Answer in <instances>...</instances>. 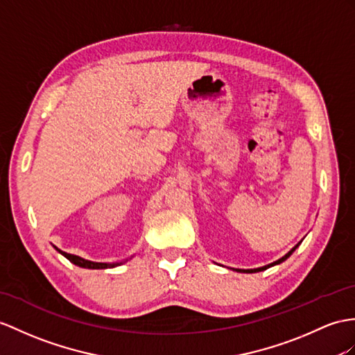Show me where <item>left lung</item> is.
Instances as JSON below:
<instances>
[{
	"mask_svg": "<svg viewBox=\"0 0 355 355\" xmlns=\"http://www.w3.org/2000/svg\"><path fill=\"white\" fill-rule=\"evenodd\" d=\"M301 244V241H300V243L295 245V247H293L292 250H291V252H288L286 254H284L283 257H280L279 259V261H275V262H272V263H270V265H265V266H261V268H254V270H239V268H230V270H233V271H238V272H247V274H250V272H259V271H265V270H268V268H271V266H274V265H279V263H282V262H284V261H286V259L293 253V252H295V250H297V247Z\"/></svg>",
	"mask_w": 355,
	"mask_h": 355,
	"instance_id": "left-lung-1",
	"label": "left lung"
}]
</instances>
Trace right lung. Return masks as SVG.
Returning <instances> with one entry per match:
<instances>
[{
  "instance_id": "obj_1",
  "label": "right lung",
  "mask_w": 355,
  "mask_h": 355,
  "mask_svg": "<svg viewBox=\"0 0 355 355\" xmlns=\"http://www.w3.org/2000/svg\"><path fill=\"white\" fill-rule=\"evenodd\" d=\"M54 248L57 250V252L60 254H63L66 259H69L73 265L76 266H81V268H89V270H107V268H116V266H120L123 265L125 262H128L129 259H125V261H120V262H93V261H87V259L84 257H80V256H75V254H71V253H66V252H62V250L57 248L54 245Z\"/></svg>"
}]
</instances>
